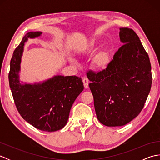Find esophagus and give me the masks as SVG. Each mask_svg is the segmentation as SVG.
<instances>
[{
    "label": "esophagus",
    "instance_id": "1",
    "mask_svg": "<svg viewBox=\"0 0 160 160\" xmlns=\"http://www.w3.org/2000/svg\"><path fill=\"white\" fill-rule=\"evenodd\" d=\"M82 82H83V83H84V88H88V86H89V80H88V78H82Z\"/></svg>",
    "mask_w": 160,
    "mask_h": 160
}]
</instances>
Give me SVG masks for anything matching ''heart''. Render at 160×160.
Returning <instances> with one entry per match:
<instances>
[{"label":"heart","instance_id":"heart-1","mask_svg":"<svg viewBox=\"0 0 160 160\" xmlns=\"http://www.w3.org/2000/svg\"><path fill=\"white\" fill-rule=\"evenodd\" d=\"M96 41L93 40L88 45V48L92 49L96 46ZM111 61L110 53L107 50L102 51L93 58L92 60V66L97 71H102L107 69Z\"/></svg>","mask_w":160,"mask_h":160}]
</instances>
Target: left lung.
<instances>
[{
    "label": "left lung",
    "instance_id": "left-lung-1",
    "mask_svg": "<svg viewBox=\"0 0 160 160\" xmlns=\"http://www.w3.org/2000/svg\"><path fill=\"white\" fill-rule=\"evenodd\" d=\"M120 30L124 45L107 69L87 73L97 118L107 127H120L137 117L152 84L150 60L137 33L132 29Z\"/></svg>",
    "mask_w": 160,
    "mask_h": 160
}]
</instances>
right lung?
<instances>
[{"label":"right lung","mask_w":160,"mask_h":160,"mask_svg":"<svg viewBox=\"0 0 160 160\" xmlns=\"http://www.w3.org/2000/svg\"><path fill=\"white\" fill-rule=\"evenodd\" d=\"M41 33H28L14 50L10 61L9 82L17 110L24 120L39 130L53 132L66 125L71 106L84 85L81 78L76 76H56L41 84H20L18 73L24 44L28 38Z\"/></svg>","instance_id":"right-lung-1"}]
</instances>
